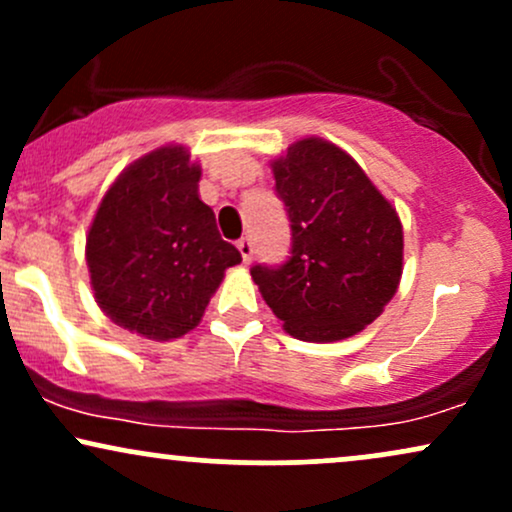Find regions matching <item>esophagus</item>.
Returning <instances> with one entry per match:
<instances>
[{
    "label": "esophagus",
    "mask_w": 512,
    "mask_h": 512,
    "mask_svg": "<svg viewBox=\"0 0 512 512\" xmlns=\"http://www.w3.org/2000/svg\"><path fill=\"white\" fill-rule=\"evenodd\" d=\"M238 250H240V255H243V262L250 264L252 252H255V245H252V240L250 238H240L238 240Z\"/></svg>",
    "instance_id": "esophagus-1"
}]
</instances>
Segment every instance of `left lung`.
Wrapping results in <instances>:
<instances>
[{
    "mask_svg": "<svg viewBox=\"0 0 512 512\" xmlns=\"http://www.w3.org/2000/svg\"><path fill=\"white\" fill-rule=\"evenodd\" d=\"M272 170L291 221V255L279 267L250 269L262 298L303 342L361 332L392 301L402 276L395 207L354 158L325 139L291 144Z\"/></svg>",
    "mask_w": 512,
    "mask_h": 512,
    "instance_id": "8db88e82",
    "label": "left lung"
}]
</instances>
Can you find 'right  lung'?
Returning a JSON list of instances; mask_svg holds the SVG:
<instances>
[{
    "label": "right lung",
    "instance_id": "1",
    "mask_svg": "<svg viewBox=\"0 0 512 512\" xmlns=\"http://www.w3.org/2000/svg\"><path fill=\"white\" fill-rule=\"evenodd\" d=\"M199 175L185 146H161L122 170L88 228L96 303L156 342L195 330L223 272L243 262L199 199Z\"/></svg>",
    "mask_w": 512,
    "mask_h": 512
}]
</instances>
